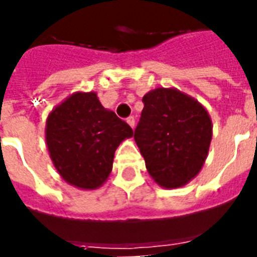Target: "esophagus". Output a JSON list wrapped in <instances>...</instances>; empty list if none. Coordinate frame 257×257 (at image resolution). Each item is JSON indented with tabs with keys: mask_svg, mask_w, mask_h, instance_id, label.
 Wrapping results in <instances>:
<instances>
[{
	"mask_svg": "<svg viewBox=\"0 0 257 257\" xmlns=\"http://www.w3.org/2000/svg\"><path fill=\"white\" fill-rule=\"evenodd\" d=\"M126 122L129 123V126H131V128H135V125H136V119H135V117H129L128 119H126Z\"/></svg>",
	"mask_w": 257,
	"mask_h": 257,
	"instance_id": "34e87169",
	"label": "esophagus"
}]
</instances>
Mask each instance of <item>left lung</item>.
Wrapping results in <instances>:
<instances>
[{
  "mask_svg": "<svg viewBox=\"0 0 257 257\" xmlns=\"http://www.w3.org/2000/svg\"><path fill=\"white\" fill-rule=\"evenodd\" d=\"M135 142L150 176L161 187L178 189L204 165L212 121L205 107L175 88H157L143 96Z\"/></svg>",
  "mask_w": 257,
  "mask_h": 257,
  "instance_id": "1",
  "label": "left lung"
}]
</instances>
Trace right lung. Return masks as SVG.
Masks as SVG:
<instances>
[{"label": "right lung", "instance_id": "obj_1", "mask_svg": "<svg viewBox=\"0 0 257 257\" xmlns=\"http://www.w3.org/2000/svg\"><path fill=\"white\" fill-rule=\"evenodd\" d=\"M132 136V128L101 106L95 92L68 96L48 115L45 128L49 156L59 175L84 190L106 182L117 147Z\"/></svg>", "mask_w": 257, "mask_h": 257}]
</instances>
